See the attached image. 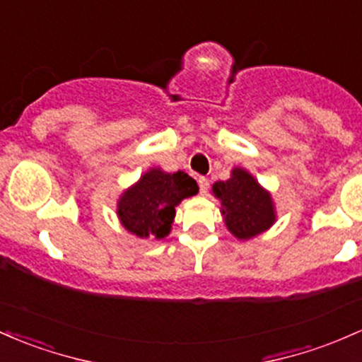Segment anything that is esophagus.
<instances>
[{"instance_id": "esophagus-1", "label": "esophagus", "mask_w": 362, "mask_h": 362, "mask_svg": "<svg viewBox=\"0 0 362 362\" xmlns=\"http://www.w3.org/2000/svg\"><path fill=\"white\" fill-rule=\"evenodd\" d=\"M197 184H199L201 194L208 192V187H209V180H208V178H206V177H199V178H197Z\"/></svg>"}]
</instances>
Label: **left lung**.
<instances>
[{
  "label": "left lung",
  "instance_id": "1",
  "mask_svg": "<svg viewBox=\"0 0 362 362\" xmlns=\"http://www.w3.org/2000/svg\"><path fill=\"white\" fill-rule=\"evenodd\" d=\"M213 194L221 201L226 228L237 239H251L275 221L272 197L245 170L235 168L232 178L216 182Z\"/></svg>",
  "mask_w": 362,
  "mask_h": 362
}]
</instances>
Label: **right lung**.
Masks as SVG:
<instances>
[{
	"label": "right lung",
	"instance_id": "obj_1",
	"mask_svg": "<svg viewBox=\"0 0 362 362\" xmlns=\"http://www.w3.org/2000/svg\"><path fill=\"white\" fill-rule=\"evenodd\" d=\"M197 190L196 180L187 173H166L154 168L123 194L118 216L122 225L141 239H163L172 228L175 206Z\"/></svg>",
	"mask_w": 362,
	"mask_h": 362
}]
</instances>
